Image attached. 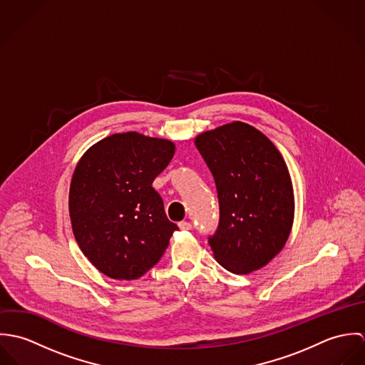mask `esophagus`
I'll use <instances>...</instances> for the list:
<instances>
[{"label":"esophagus","mask_w":365,"mask_h":365,"mask_svg":"<svg viewBox=\"0 0 365 365\" xmlns=\"http://www.w3.org/2000/svg\"><path fill=\"white\" fill-rule=\"evenodd\" d=\"M178 226H180V229H182V230H191L192 229V225L190 223V222H180L178 223Z\"/></svg>","instance_id":"esophagus-1"}]
</instances>
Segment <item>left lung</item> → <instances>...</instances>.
<instances>
[{
  "mask_svg": "<svg viewBox=\"0 0 365 365\" xmlns=\"http://www.w3.org/2000/svg\"><path fill=\"white\" fill-rule=\"evenodd\" d=\"M195 146L217 191L219 225L208 240L215 259L233 274L260 269L282 250L294 223L284 158L260 130L239 120L198 135Z\"/></svg>",
  "mask_w": 365,
  "mask_h": 365,
  "instance_id": "obj_1",
  "label": "left lung"
}]
</instances>
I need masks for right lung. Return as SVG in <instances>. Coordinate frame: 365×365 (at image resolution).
Masks as SVG:
<instances>
[{"label": "right lung", "instance_id": "obj_1", "mask_svg": "<svg viewBox=\"0 0 365 365\" xmlns=\"http://www.w3.org/2000/svg\"><path fill=\"white\" fill-rule=\"evenodd\" d=\"M175 146L138 132L91 146L73 173L68 210L74 237L91 264L113 279H138L156 265L178 226L152 187Z\"/></svg>", "mask_w": 365, "mask_h": 365}]
</instances>
